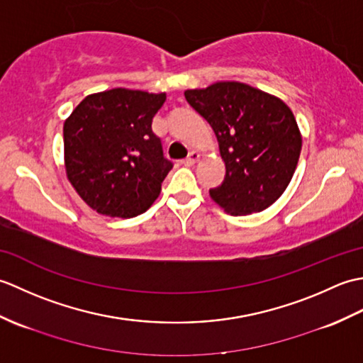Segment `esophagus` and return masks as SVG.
Returning <instances> with one entry per match:
<instances>
[{
	"instance_id": "1",
	"label": "esophagus",
	"mask_w": 363,
	"mask_h": 363,
	"mask_svg": "<svg viewBox=\"0 0 363 363\" xmlns=\"http://www.w3.org/2000/svg\"><path fill=\"white\" fill-rule=\"evenodd\" d=\"M199 157H201V154H199L198 151H191V152L189 154V157L182 160V164H184V165H187V167H190V165L196 164V162L199 160Z\"/></svg>"
}]
</instances>
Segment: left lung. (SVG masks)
<instances>
[{"label": "left lung", "instance_id": "obj_1", "mask_svg": "<svg viewBox=\"0 0 363 363\" xmlns=\"http://www.w3.org/2000/svg\"><path fill=\"white\" fill-rule=\"evenodd\" d=\"M217 135L226 176L209 194L230 215L265 211L295 173L301 145L295 115L282 99L248 84L220 81L184 91Z\"/></svg>", "mask_w": 363, "mask_h": 363}]
</instances>
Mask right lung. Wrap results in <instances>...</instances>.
Instances as JSON below:
<instances>
[{"instance_id": "obj_1", "label": "right lung", "mask_w": 363, "mask_h": 363, "mask_svg": "<svg viewBox=\"0 0 363 363\" xmlns=\"http://www.w3.org/2000/svg\"><path fill=\"white\" fill-rule=\"evenodd\" d=\"M165 99L118 87L86 96L65 120L67 177L98 213L133 218L157 199L173 168L151 129Z\"/></svg>"}]
</instances>
